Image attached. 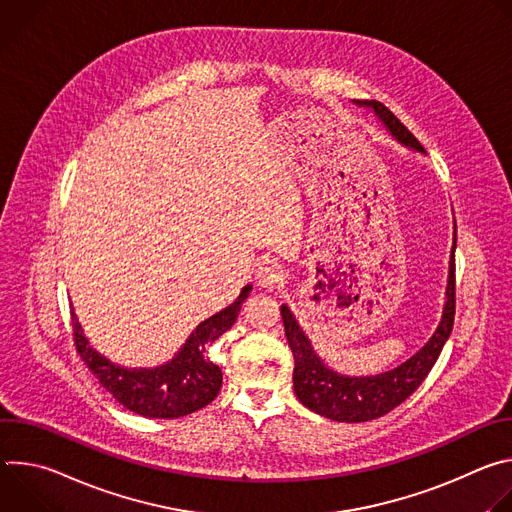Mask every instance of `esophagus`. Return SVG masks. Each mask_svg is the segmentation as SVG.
I'll return each mask as SVG.
<instances>
[{"instance_id": "obj_1", "label": "esophagus", "mask_w": 512, "mask_h": 512, "mask_svg": "<svg viewBox=\"0 0 512 512\" xmlns=\"http://www.w3.org/2000/svg\"><path fill=\"white\" fill-rule=\"evenodd\" d=\"M257 279L261 285H279L283 281V273L277 263L273 261H261L257 267Z\"/></svg>"}]
</instances>
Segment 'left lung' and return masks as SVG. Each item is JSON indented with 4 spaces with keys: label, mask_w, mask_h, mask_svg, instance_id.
<instances>
[{
    "label": "left lung",
    "mask_w": 512,
    "mask_h": 512,
    "mask_svg": "<svg viewBox=\"0 0 512 512\" xmlns=\"http://www.w3.org/2000/svg\"><path fill=\"white\" fill-rule=\"evenodd\" d=\"M375 109V113L385 121L389 131L407 148L423 152V145L415 139V135L379 101H364ZM454 249H456V235H454ZM450 259V279L446 291V308L440 326L429 342L405 360L401 367L387 371L375 377H344L330 371L326 364L314 352L308 336L296 322L294 314L289 312L287 306H281L283 328L287 336V344L294 352V391L298 399L312 411L346 423H360L371 421L377 417L387 415L397 405H401L429 375L433 364L440 356L446 340L454 328L456 316V259Z\"/></svg>",
    "instance_id": "obj_1"
}]
</instances>
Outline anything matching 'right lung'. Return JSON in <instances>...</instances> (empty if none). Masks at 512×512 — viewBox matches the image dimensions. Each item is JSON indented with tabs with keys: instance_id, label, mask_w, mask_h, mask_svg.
Returning a JSON list of instances; mask_svg holds the SVG:
<instances>
[{
	"instance_id": "1",
	"label": "right lung",
	"mask_w": 512,
	"mask_h": 512,
	"mask_svg": "<svg viewBox=\"0 0 512 512\" xmlns=\"http://www.w3.org/2000/svg\"><path fill=\"white\" fill-rule=\"evenodd\" d=\"M251 285L243 287L241 296L225 310L204 320L186 340L184 348L166 362L164 367L156 369H123L109 362L97 350L89 346L81 324L70 312L72 318V338H75L77 352L85 360L87 369L99 379L123 407L143 417L174 419L190 415L210 401L221 391L223 373L206 356L208 346L221 338L235 322L241 312L243 302L247 300Z\"/></svg>"
}]
</instances>
